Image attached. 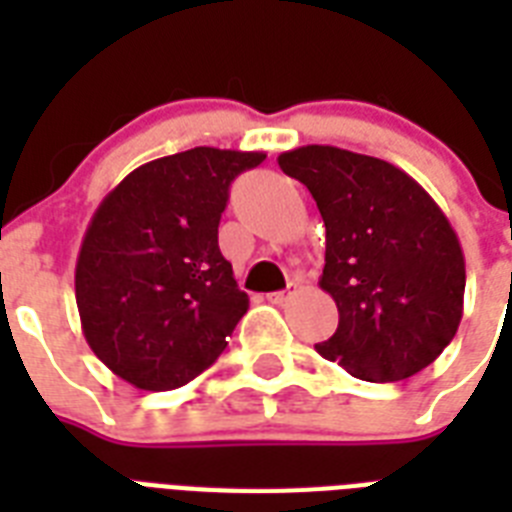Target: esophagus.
I'll return each instance as SVG.
<instances>
[{
  "instance_id": "esophagus-1",
  "label": "esophagus",
  "mask_w": 512,
  "mask_h": 512,
  "mask_svg": "<svg viewBox=\"0 0 512 512\" xmlns=\"http://www.w3.org/2000/svg\"><path fill=\"white\" fill-rule=\"evenodd\" d=\"M292 295H297V284H289L284 292H271V295H268V300H271L273 305H284Z\"/></svg>"
}]
</instances>
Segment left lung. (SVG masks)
<instances>
[{
	"mask_svg": "<svg viewBox=\"0 0 512 512\" xmlns=\"http://www.w3.org/2000/svg\"><path fill=\"white\" fill-rule=\"evenodd\" d=\"M279 167L311 191L327 228L319 287L340 324L316 350L366 382L433 364L465 297V257L441 207L404 170L345 148H295Z\"/></svg>",
	"mask_w": 512,
	"mask_h": 512,
	"instance_id": "obj_1",
	"label": "left lung"
}]
</instances>
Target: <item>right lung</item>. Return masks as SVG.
Wrapping results in <instances>:
<instances>
[{
    "label": "right lung",
    "mask_w": 512,
    "mask_h": 512,
    "mask_svg": "<svg viewBox=\"0 0 512 512\" xmlns=\"http://www.w3.org/2000/svg\"><path fill=\"white\" fill-rule=\"evenodd\" d=\"M260 151L191 148L124 177L100 201L76 260L84 340L140 390H172L215 364L249 297L217 247L228 188Z\"/></svg>",
    "instance_id": "1"
}]
</instances>
